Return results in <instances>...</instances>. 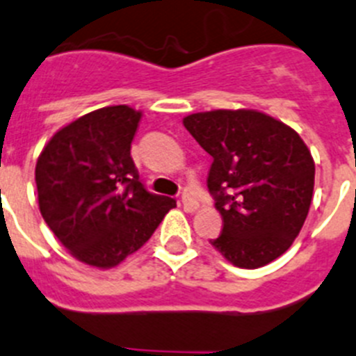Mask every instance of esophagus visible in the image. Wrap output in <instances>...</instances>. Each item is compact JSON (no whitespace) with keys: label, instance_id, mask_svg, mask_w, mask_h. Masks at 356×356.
Returning <instances> with one entry per match:
<instances>
[{"label":"esophagus","instance_id":"1","mask_svg":"<svg viewBox=\"0 0 356 356\" xmlns=\"http://www.w3.org/2000/svg\"><path fill=\"white\" fill-rule=\"evenodd\" d=\"M181 202H182V207H184L188 212H195L198 207H200L198 200L191 193H184V195H182Z\"/></svg>","mask_w":356,"mask_h":356}]
</instances>
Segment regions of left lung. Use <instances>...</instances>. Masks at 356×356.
Segmentation results:
<instances>
[{"mask_svg": "<svg viewBox=\"0 0 356 356\" xmlns=\"http://www.w3.org/2000/svg\"><path fill=\"white\" fill-rule=\"evenodd\" d=\"M182 124L212 156L207 188L223 218L216 251L241 268L281 257L313 200L314 159L300 135L249 108L197 112Z\"/></svg>", "mask_w": 356, "mask_h": 356, "instance_id": "1", "label": "left lung"}]
</instances>
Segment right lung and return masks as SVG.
I'll return each instance as SVG.
<instances>
[{"instance_id":"right-lung-1","label":"right lung","mask_w":356,"mask_h":356,"mask_svg":"<svg viewBox=\"0 0 356 356\" xmlns=\"http://www.w3.org/2000/svg\"><path fill=\"white\" fill-rule=\"evenodd\" d=\"M142 112L92 111L52 135L35 168L38 207L72 257L112 268L151 238L174 198L149 193L129 149Z\"/></svg>"}]
</instances>
